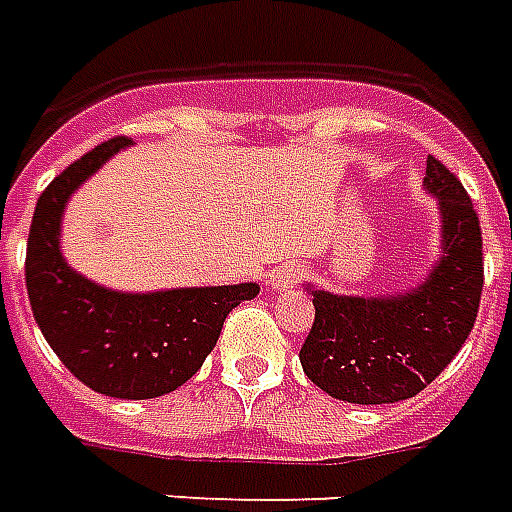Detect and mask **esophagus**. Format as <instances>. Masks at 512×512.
<instances>
[{"mask_svg":"<svg viewBox=\"0 0 512 512\" xmlns=\"http://www.w3.org/2000/svg\"><path fill=\"white\" fill-rule=\"evenodd\" d=\"M301 279V268L299 266H279L277 271H271V277H268V288L277 290V293H282V290L293 288L296 282Z\"/></svg>","mask_w":512,"mask_h":512,"instance_id":"obj_1","label":"esophagus"}]
</instances>
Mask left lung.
<instances>
[{"label":"left lung","mask_w":512,"mask_h":512,"mask_svg":"<svg viewBox=\"0 0 512 512\" xmlns=\"http://www.w3.org/2000/svg\"><path fill=\"white\" fill-rule=\"evenodd\" d=\"M422 186L439 205L441 252L414 288L345 296L307 285L315 323L299 359L326 395L381 406L408 400L461 351L483 293V235L461 180L428 156Z\"/></svg>","instance_id":"8db88e82"}]
</instances>
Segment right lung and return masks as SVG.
<instances>
[{"mask_svg": "<svg viewBox=\"0 0 512 512\" xmlns=\"http://www.w3.org/2000/svg\"><path fill=\"white\" fill-rule=\"evenodd\" d=\"M126 147V136L93 147L40 194L27 241V293L46 343L73 376L98 395L147 400L175 392L200 370L224 318L255 299L260 285L128 293L71 268L62 255V213L79 186Z\"/></svg>", "mask_w": 512, "mask_h": 512, "instance_id": "1", "label": "right lung"}]
</instances>
